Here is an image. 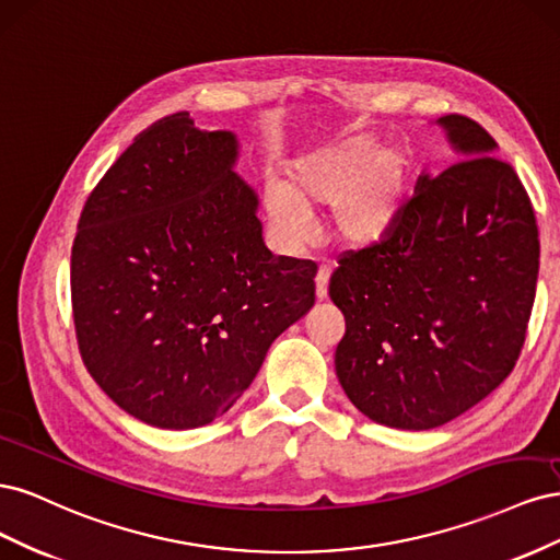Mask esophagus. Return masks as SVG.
Returning <instances> with one entry per match:
<instances>
[{
	"label": "esophagus",
	"mask_w": 560,
	"mask_h": 560,
	"mask_svg": "<svg viewBox=\"0 0 560 560\" xmlns=\"http://www.w3.org/2000/svg\"><path fill=\"white\" fill-rule=\"evenodd\" d=\"M329 276H331V268H329V266H319V268H317V276H315V294H317L319 301L327 299Z\"/></svg>",
	"instance_id": "obj_1"
}]
</instances>
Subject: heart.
Here are the masks:
<instances>
[{
	"mask_svg": "<svg viewBox=\"0 0 560 560\" xmlns=\"http://www.w3.org/2000/svg\"><path fill=\"white\" fill-rule=\"evenodd\" d=\"M413 156L404 144L381 149L376 135L362 132L329 142L301 156L290 173V189L273 191L268 214L287 238H306L315 226L308 206H334L341 238L366 247L397 226L411 196Z\"/></svg>",
	"mask_w": 560,
	"mask_h": 560,
	"instance_id": "1",
	"label": "heart"
}]
</instances>
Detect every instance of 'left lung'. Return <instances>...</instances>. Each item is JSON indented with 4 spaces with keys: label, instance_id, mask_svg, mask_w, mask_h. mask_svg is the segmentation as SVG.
I'll return each instance as SVG.
<instances>
[{
    "label": "left lung",
    "instance_id": "1",
    "mask_svg": "<svg viewBox=\"0 0 560 560\" xmlns=\"http://www.w3.org/2000/svg\"><path fill=\"white\" fill-rule=\"evenodd\" d=\"M436 124L455 163L422 173L397 226L346 252L329 282L346 317L336 376L397 430L444 425L512 374L539 273L533 202L495 140L460 114Z\"/></svg>",
    "mask_w": 560,
    "mask_h": 560
}]
</instances>
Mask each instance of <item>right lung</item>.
Masks as SVG:
<instances>
[{"instance_id": "add662e5", "label": "right lung", "mask_w": 560, "mask_h": 560, "mask_svg": "<svg viewBox=\"0 0 560 560\" xmlns=\"http://www.w3.org/2000/svg\"><path fill=\"white\" fill-rule=\"evenodd\" d=\"M235 159L233 132L171 114L116 159L79 219L81 360L147 425L191 430L226 413L315 303V264L270 254Z\"/></svg>"}]
</instances>
